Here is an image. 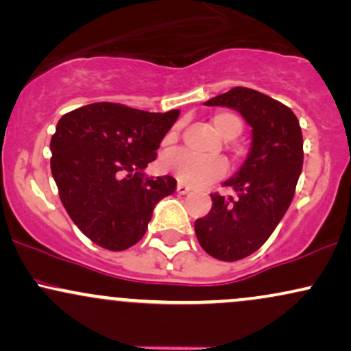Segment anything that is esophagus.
<instances>
[{
	"mask_svg": "<svg viewBox=\"0 0 351 351\" xmlns=\"http://www.w3.org/2000/svg\"><path fill=\"white\" fill-rule=\"evenodd\" d=\"M176 191H178L180 195H186V193L189 191V186L188 184H184L183 181H178V184H176Z\"/></svg>",
	"mask_w": 351,
	"mask_h": 351,
	"instance_id": "obj_1",
	"label": "esophagus"
}]
</instances>
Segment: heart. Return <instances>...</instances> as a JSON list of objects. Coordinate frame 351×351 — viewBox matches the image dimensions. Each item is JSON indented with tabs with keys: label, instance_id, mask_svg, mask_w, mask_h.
I'll list each match as a JSON object with an SVG mask.
<instances>
[{
	"label": "heart",
	"instance_id": "heart-1",
	"mask_svg": "<svg viewBox=\"0 0 351 351\" xmlns=\"http://www.w3.org/2000/svg\"><path fill=\"white\" fill-rule=\"evenodd\" d=\"M211 122L217 134L223 135L224 138H234L243 130V120L232 112H217ZM176 136H178V128H173L168 132L165 143L175 142ZM163 167L165 170L178 176L180 180L186 181L189 184H196V186L221 178L226 173V163L223 160L201 158V156L184 150H175L165 155Z\"/></svg>",
	"mask_w": 351,
	"mask_h": 351
}]
</instances>
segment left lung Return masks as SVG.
Returning a JSON list of instances; mask_svg holds the SVG:
<instances>
[{
    "instance_id": "left-lung-1",
    "label": "left lung",
    "mask_w": 351,
    "mask_h": 351,
    "mask_svg": "<svg viewBox=\"0 0 351 351\" xmlns=\"http://www.w3.org/2000/svg\"><path fill=\"white\" fill-rule=\"evenodd\" d=\"M204 106L234 108L252 127L247 158L224 181L234 196L211 195V211L195 223L201 247L232 263L256 252L291 206L304 165V140L295 114L263 92L234 87Z\"/></svg>"
}]
</instances>
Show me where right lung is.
Masks as SVG:
<instances>
[{
	"label": "right lung",
	"instance_id": "obj_1",
	"mask_svg": "<svg viewBox=\"0 0 351 351\" xmlns=\"http://www.w3.org/2000/svg\"><path fill=\"white\" fill-rule=\"evenodd\" d=\"M180 110L165 114L120 104H88L58 122L51 138V171L59 198L92 243L125 251L142 239L153 208L173 195V176H147L163 136Z\"/></svg>",
	"mask_w": 351,
	"mask_h": 351
}]
</instances>
